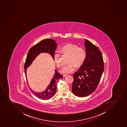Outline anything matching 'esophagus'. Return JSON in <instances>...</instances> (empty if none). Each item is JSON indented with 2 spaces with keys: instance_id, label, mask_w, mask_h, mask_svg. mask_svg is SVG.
Masks as SVG:
<instances>
[{
  "instance_id": "34e87169",
  "label": "esophagus",
  "mask_w": 127,
  "mask_h": 127,
  "mask_svg": "<svg viewBox=\"0 0 127 127\" xmlns=\"http://www.w3.org/2000/svg\"><path fill=\"white\" fill-rule=\"evenodd\" d=\"M67 76V75H66V74H63V77H66V76Z\"/></svg>"
}]
</instances>
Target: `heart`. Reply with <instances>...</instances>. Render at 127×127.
<instances>
[{"label":"heart","mask_w":127,"mask_h":127,"mask_svg":"<svg viewBox=\"0 0 127 127\" xmlns=\"http://www.w3.org/2000/svg\"><path fill=\"white\" fill-rule=\"evenodd\" d=\"M60 53L62 56H68V64L63 66L60 70L61 73L68 74L73 72L75 69L83 65L87 57V51L82 47H78L73 43H67L60 49ZM61 54L55 52L54 54V60L58 67H61L62 64L61 62Z\"/></svg>","instance_id":"obj_1"}]
</instances>
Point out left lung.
Wrapping results in <instances>:
<instances>
[{
    "label": "left lung",
    "instance_id": "left-lung-1",
    "mask_svg": "<svg viewBox=\"0 0 127 127\" xmlns=\"http://www.w3.org/2000/svg\"><path fill=\"white\" fill-rule=\"evenodd\" d=\"M87 51L85 61L73 75L72 91L80 97L89 95L99 84L104 69L102 54L97 46L89 40L85 42Z\"/></svg>",
    "mask_w": 127,
    "mask_h": 127
}]
</instances>
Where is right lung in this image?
Wrapping results in <instances>:
<instances>
[{"label": "right lung", "instance_id": "1", "mask_svg": "<svg viewBox=\"0 0 127 127\" xmlns=\"http://www.w3.org/2000/svg\"><path fill=\"white\" fill-rule=\"evenodd\" d=\"M56 47L57 44L54 40L51 39H47L42 40L31 48L27 55L24 65L25 72L26 76V69L27 67L30 65L36 56L40 53H48L51 55L54 59V54ZM63 77V75L60 74V73L55 70V74L53 78L51 80V83L45 91L41 93H37L33 92L30 88H29L37 98L44 100H48L51 98L55 95L56 93L57 81L60 78H62Z\"/></svg>", "mask_w": 127, "mask_h": 127}]
</instances>
